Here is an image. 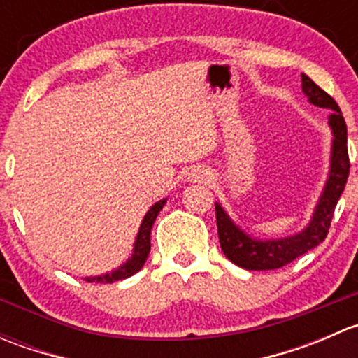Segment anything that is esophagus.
I'll return each instance as SVG.
<instances>
[{"label":"esophagus","instance_id":"esophagus-1","mask_svg":"<svg viewBox=\"0 0 358 358\" xmlns=\"http://www.w3.org/2000/svg\"><path fill=\"white\" fill-rule=\"evenodd\" d=\"M189 180L194 183H206L209 180L208 169L202 168V166H196V168L189 173Z\"/></svg>","mask_w":358,"mask_h":358}]
</instances>
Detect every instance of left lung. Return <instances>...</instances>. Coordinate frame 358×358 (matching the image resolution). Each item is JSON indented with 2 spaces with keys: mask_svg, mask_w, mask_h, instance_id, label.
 Wrapping results in <instances>:
<instances>
[{
  "mask_svg": "<svg viewBox=\"0 0 358 358\" xmlns=\"http://www.w3.org/2000/svg\"><path fill=\"white\" fill-rule=\"evenodd\" d=\"M301 90L310 103L329 109V126L333 131L331 143L329 175L320 194L308 225L301 232L280 239H256L244 232L216 202V225L222 251L237 266L246 270H275L299 258L310 249L317 248L329 232L334 208L345 190L350 173L348 147H346V124L338 103L324 90H320L306 74H301Z\"/></svg>",
  "mask_w": 358,
  "mask_h": 358,
  "instance_id": "8db88e82",
  "label": "left lung"
}]
</instances>
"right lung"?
I'll return each instance as SVG.
<instances>
[{
    "label": "right lung",
    "instance_id": "obj_1",
    "mask_svg": "<svg viewBox=\"0 0 358 358\" xmlns=\"http://www.w3.org/2000/svg\"><path fill=\"white\" fill-rule=\"evenodd\" d=\"M168 197L166 199H161L149 211L145 213L142 220V225H140L138 234H136L135 244H133V252L121 266H117L112 272L102 273V275H95V277H85L86 282H100V284H110L115 282V280H122L131 277L133 273L138 272L143 265H145V259L150 252V230H152L154 222H156L159 211L162 209V206L166 204Z\"/></svg>",
    "mask_w": 358,
    "mask_h": 358
}]
</instances>
